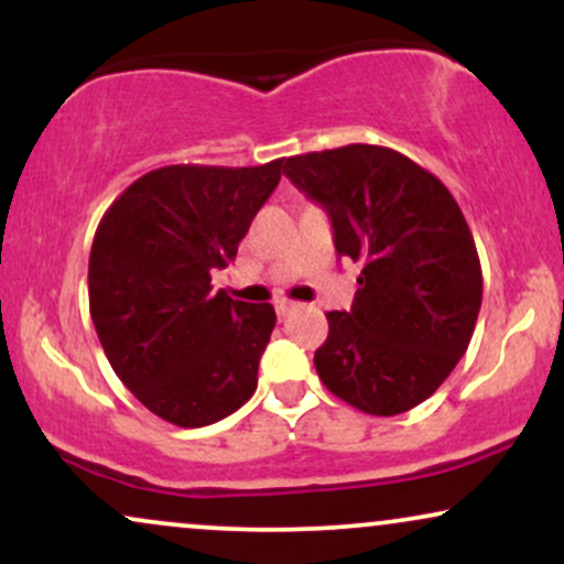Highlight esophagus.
<instances>
[{
  "mask_svg": "<svg viewBox=\"0 0 564 564\" xmlns=\"http://www.w3.org/2000/svg\"><path fill=\"white\" fill-rule=\"evenodd\" d=\"M296 307H300V304L291 302V300H278V302H275V313L281 315V318H286V315H289V313H294Z\"/></svg>",
  "mask_w": 564,
  "mask_h": 564,
  "instance_id": "34e87169",
  "label": "esophagus"
}]
</instances>
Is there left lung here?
<instances>
[{
  "label": "left lung",
  "mask_w": 564,
  "mask_h": 564,
  "mask_svg": "<svg viewBox=\"0 0 564 564\" xmlns=\"http://www.w3.org/2000/svg\"><path fill=\"white\" fill-rule=\"evenodd\" d=\"M283 174L328 212L336 254L364 268L349 313H326L315 371L371 416L411 411L467 352L480 313V257L456 198L416 161L364 142L291 156Z\"/></svg>",
  "instance_id": "1"
}]
</instances>
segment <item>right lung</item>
<instances>
[{"label":"right lung","instance_id":"add662e5","mask_svg":"<svg viewBox=\"0 0 564 564\" xmlns=\"http://www.w3.org/2000/svg\"><path fill=\"white\" fill-rule=\"evenodd\" d=\"M262 166L174 164L113 200L89 251V315L116 377L177 426L230 416L257 390L273 304L212 291L281 180Z\"/></svg>","mask_w":564,"mask_h":564}]
</instances>
